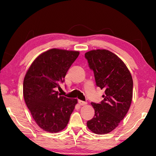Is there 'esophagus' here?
Listing matches in <instances>:
<instances>
[{
  "mask_svg": "<svg viewBox=\"0 0 156 156\" xmlns=\"http://www.w3.org/2000/svg\"><path fill=\"white\" fill-rule=\"evenodd\" d=\"M78 103L80 105H87V102L83 101V100H78Z\"/></svg>",
  "mask_w": 156,
  "mask_h": 156,
  "instance_id": "1",
  "label": "esophagus"
}]
</instances>
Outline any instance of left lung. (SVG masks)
<instances>
[{
  "label": "left lung",
  "mask_w": 156,
  "mask_h": 156,
  "mask_svg": "<svg viewBox=\"0 0 156 156\" xmlns=\"http://www.w3.org/2000/svg\"><path fill=\"white\" fill-rule=\"evenodd\" d=\"M84 57L94 72L96 86L105 89V93L100 103H91L95 115L87 125L95 133H108L117 127L128 112L133 96V80L122 60L108 50H92Z\"/></svg>",
  "instance_id": "8db88e82"
}]
</instances>
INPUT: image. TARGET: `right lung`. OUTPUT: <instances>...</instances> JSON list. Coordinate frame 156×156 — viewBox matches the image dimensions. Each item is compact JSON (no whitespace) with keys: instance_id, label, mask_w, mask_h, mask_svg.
<instances>
[{"instance_id":"right-lung-1","label":"right lung","mask_w":156,"mask_h":156,"mask_svg":"<svg viewBox=\"0 0 156 156\" xmlns=\"http://www.w3.org/2000/svg\"><path fill=\"white\" fill-rule=\"evenodd\" d=\"M78 51L51 49L38 56L23 81V96L31 114L41 129L57 133L67 125L77 100L61 96L56 91Z\"/></svg>"}]
</instances>
